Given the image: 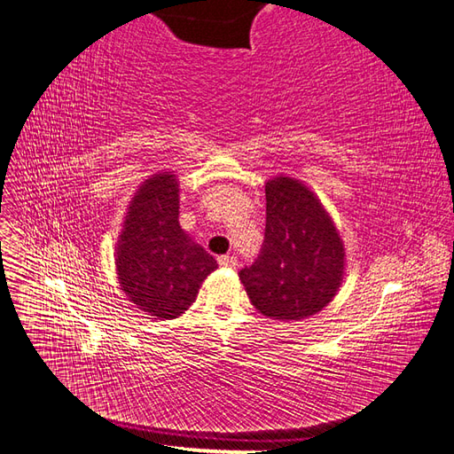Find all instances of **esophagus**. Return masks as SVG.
I'll list each match as a JSON object with an SVG mask.
<instances>
[{
    "label": "esophagus",
    "instance_id": "34e87169",
    "mask_svg": "<svg viewBox=\"0 0 454 454\" xmlns=\"http://www.w3.org/2000/svg\"><path fill=\"white\" fill-rule=\"evenodd\" d=\"M217 263H219V267H225V269H237L239 261H237V257H232V255H219Z\"/></svg>",
    "mask_w": 454,
    "mask_h": 454
}]
</instances>
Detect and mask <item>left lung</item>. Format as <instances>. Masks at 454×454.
Returning a JSON list of instances; mask_svg holds the SVG:
<instances>
[{
  "label": "left lung",
  "instance_id": "obj_1",
  "mask_svg": "<svg viewBox=\"0 0 454 454\" xmlns=\"http://www.w3.org/2000/svg\"><path fill=\"white\" fill-rule=\"evenodd\" d=\"M265 197V240L239 278L261 314L274 320L307 318L337 294L345 269L342 240L303 184L274 177Z\"/></svg>",
  "mask_w": 454,
  "mask_h": 454
}]
</instances>
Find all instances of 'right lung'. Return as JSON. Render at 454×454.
Instances as JSON below:
<instances>
[{"instance_id":"1","label":"right lung","mask_w":454,"mask_h":454,"mask_svg":"<svg viewBox=\"0 0 454 454\" xmlns=\"http://www.w3.org/2000/svg\"><path fill=\"white\" fill-rule=\"evenodd\" d=\"M177 182L157 174L136 193L125 222L117 272L132 303L157 318H177L199 294L215 259L177 223Z\"/></svg>"}]
</instances>
